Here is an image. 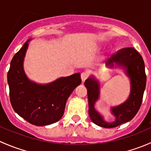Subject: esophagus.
Masks as SVG:
<instances>
[{"instance_id":"obj_1","label":"esophagus","mask_w":151,"mask_h":151,"mask_svg":"<svg viewBox=\"0 0 151 151\" xmlns=\"http://www.w3.org/2000/svg\"><path fill=\"white\" fill-rule=\"evenodd\" d=\"M88 77V73L87 71H84L81 74V79H82V81L85 82V80Z\"/></svg>"}]
</instances>
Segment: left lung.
I'll list each match as a JSON object with an SVG mask.
<instances>
[{"instance_id": "obj_1", "label": "left lung", "mask_w": 151, "mask_h": 151, "mask_svg": "<svg viewBox=\"0 0 151 151\" xmlns=\"http://www.w3.org/2000/svg\"><path fill=\"white\" fill-rule=\"evenodd\" d=\"M115 66L124 68L126 74L131 80V92L129 98L123 104L111 108L115 121L109 123L96 110V101L99 98L100 85L93 76L87 79L85 86L88 90L89 113L91 121L101 127L114 128L131 121L136 115L142 101L143 93L146 85L145 63L141 55L133 47H127L118 50L106 62L107 66Z\"/></svg>"}]
</instances>
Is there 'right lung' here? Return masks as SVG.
I'll return each mask as SVG.
<instances>
[{"instance_id": "add662e5", "label": "right lung", "mask_w": 151, "mask_h": 151, "mask_svg": "<svg viewBox=\"0 0 151 151\" xmlns=\"http://www.w3.org/2000/svg\"><path fill=\"white\" fill-rule=\"evenodd\" d=\"M30 40L11 61L7 74L10 101L14 110L25 121L35 126H47L62 118L67 99L82 80L80 73H76L46 85L30 81L23 68Z\"/></svg>"}]
</instances>
